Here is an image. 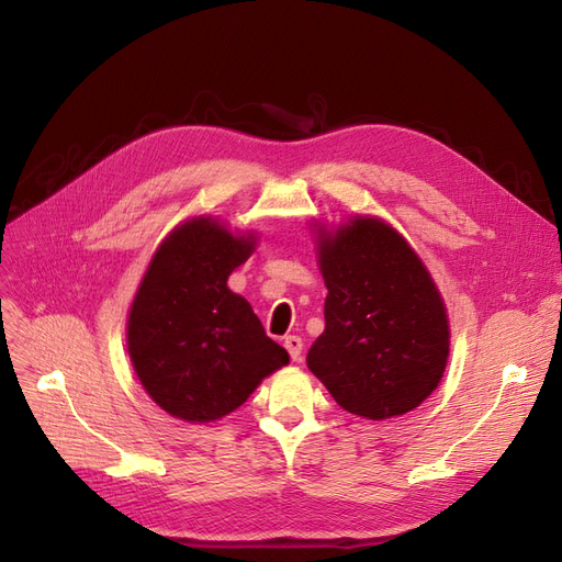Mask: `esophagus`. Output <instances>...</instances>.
Segmentation results:
<instances>
[{
    "mask_svg": "<svg viewBox=\"0 0 562 562\" xmlns=\"http://www.w3.org/2000/svg\"><path fill=\"white\" fill-rule=\"evenodd\" d=\"M284 348L289 350V356L293 362L301 360V352H303V339L299 335H289L284 337Z\"/></svg>",
    "mask_w": 562,
    "mask_h": 562,
    "instance_id": "1",
    "label": "esophagus"
}]
</instances>
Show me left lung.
I'll use <instances>...</instances> for the list:
<instances>
[{"mask_svg":"<svg viewBox=\"0 0 562 562\" xmlns=\"http://www.w3.org/2000/svg\"><path fill=\"white\" fill-rule=\"evenodd\" d=\"M326 330L310 371L352 415L382 422L419 407L449 360V318L419 255L385 221L318 227Z\"/></svg>","mask_w":562,"mask_h":562,"instance_id":"obj_1","label":"left lung"}]
</instances>
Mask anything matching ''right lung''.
Masks as SVG:
<instances>
[{"label": "right lung", "instance_id": "1", "mask_svg": "<svg viewBox=\"0 0 562 562\" xmlns=\"http://www.w3.org/2000/svg\"><path fill=\"white\" fill-rule=\"evenodd\" d=\"M255 250V236H234L200 216L175 227L157 248L127 318V348L145 392L189 424L216 422L289 362L266 337L250 303L227 278Z\"/></svg>", "mask_w": 562, "mask_h": 562}]
</instances>
